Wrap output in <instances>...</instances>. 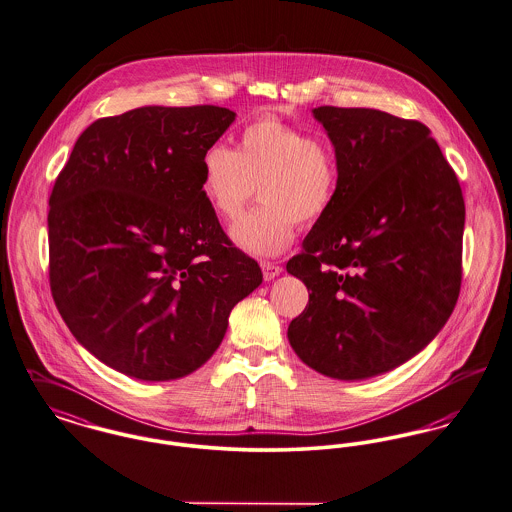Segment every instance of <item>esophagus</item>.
Segmentation results:
<instances>
[{
  "label": "esophagus",
  "mask_w": 512,
  "mask_h": 512,
  "mask_svg": "<svg viewBox=\"0 0 512 512\" xmlns=\"http://www.w3.org/2000/svg\"><path fill=\"white\" fill-rule=\"evenodd\" d=\"M261 269H263L265 280H272V278H276V276L282 272V267L276 265V263H271V261H263V263H261Z\"/></svg>",
  "instance_id": "34e87169"
}]
</instances>
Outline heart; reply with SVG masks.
<instances>
[{"instance_id":"1","label":"heart","mask_w":512,"mask_h":512,"mask_svg":"<svg viewBox=\"0 0 512 512\" xmlns=\"http://www.w3.org/2000/svg\"><path fill=\"white\" fill-rule=\"evenodd\" d=\"M338 156L313 133L265 118L249 123L238 151L214 143L201 158V193L220 220H236L259 189L261 209L238 220L230 238L255 257L280 255L298 222L319 224L336 201Z\"/></svg>"}]
</instances>
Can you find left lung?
I'll return each instance as SVG.
<instances>
[{
    "label": "left lung",
    "instance_id": "1",
    "mask_svg": "<svg viewBox=\"0 0 512 512\" xmlns=\"http://www.w3.org/2000/svg\"><path fill=\"white\" fill-rule=\"evenodd\" d=\"M340 164L331 212L286 271L309 303L288 327L311 369L361 381L439 334L462 278V189L431 131L371 108L313 110Z\"/></svg>",
    "mask_w": 512,
    "mask_h": 512
}]
</instances>
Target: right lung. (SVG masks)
<instances>
[{
    "label": "right lung",
    "instance_id": "add662e5",
    "mask_svg": "<svg viewBox=\"0 0 512 512\" xmlns=\"http://www.w3.org/2000/svg\"><path fill=\"white\" fill-rule=\"evenodd\" d=\"M236 120L220 106H143L89 125L50 195V288L96 360L172 381L220 346L261 282L201 193V158Z\"/></svg>",
    "mask_w": 512,
    "mask_h": 512
}]
</instances>
